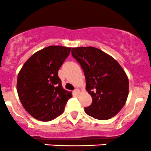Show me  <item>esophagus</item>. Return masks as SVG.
<instances>
[{
	"instance_id": "obj_1",
	"label": "esophagus",
	"mask_w": 151,
	"mask_h": 151,
	"mask_svg": "<svg viewBox=\"0 0 151 151\" xmlns=\"http://www.w3.org/2000/svg\"><path fill=\"white\" fill-rule=\"evenodd\" d=\"M73 93L75 95H78L79 94V90L78 89H75V90L73 91Z\"/></svg>"
}]
</instances>
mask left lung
Instances as JSON below:
<instances>
[{"label": "left lung", "mask_w": 151, "mask_h": 151, "mask_svg": "<svg viewBox=\"0 0 151 151\" xmlns=\"http://www.w3.org/2000/svg\"><path fill=\"white\" fill-rule=\"evenodd\" d=\"M86 78V89L92 98L85 112L101 120L115 116L124 106L128 95V79L118 62L94 47L72 49Z\"/></svg>", "instance_id": "obj_1"}]
</instances>
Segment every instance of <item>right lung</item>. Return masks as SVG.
<instances>
[{
	"label": "right lung",
	"mask_w": 151,
	"mask_h": 151,
	"mask_svg": "<svg viewBox=\"0 0 151 151\" xmlns=\"http://www.w3.org/2000/svg\"><path fill=\"white\" fill-rule=\"evenodd\" d=\"M71 47L49 46L37 51L23 65L17 77V89L24 109L43 122L56 118L65 111L71 92L62 86L58 71Z\"/></svg>",
	"instance_id": "obj_1"
}]
</instances>
